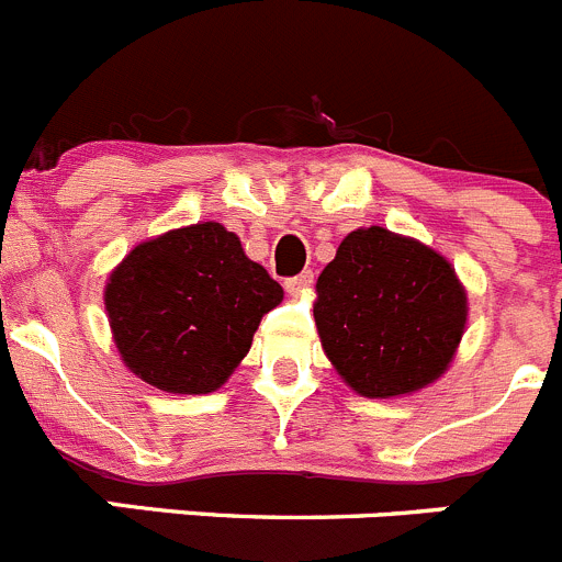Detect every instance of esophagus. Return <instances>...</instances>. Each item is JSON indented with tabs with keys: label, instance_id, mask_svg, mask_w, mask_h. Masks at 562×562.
Here are the masks:
<instances>
[{
	"label": "esophagus",
	"instance_id": "esophagus-1",
	"mask_svg": "<svg viewBox=\"0 0 562 562\" xmlns=\"http://www.w3.org/2000/svg\"><path fill=\"white\" fill-rule=\"evenodd\" d=\"M312 284H314L312 272H301V276L286 278V281H284L286 292H290L292 297H297V295H303V292H308V290H312Z\"/></svg>",
	"mask_w": 562,
	"mask_h": 562
}]
</instances>
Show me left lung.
<instances>
[{
  "label": "left lung",
  "instance_id": "1",
  "mask_svg": "<svg viewBox=\"0 0 562 562\" xmlns=\"http://www.w3.org/2000/svg\"><path fill=\"white\" fill-rule=\"evenodd\" d=\"M467 319V286L450 259L383 226L347 234L317 278L319 341L361 397H403L436 383Z\"/></svg>",
  "mask_w": 562,
  "mask_h": 562
}]
</instances>
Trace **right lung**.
I'll use <instances>...</instances> for the list:
<instances>
[{
  "label": "right lung",
  "mask_w": 562,
  "mask_h": 562,
  "mask_svg": "<svg viewBox=\"0 0 562 562\" xmlns=\"http://www.w3.org/2000/svg\"><path fill=\"white\" fill-rule=\"evenodd\" d=\"M281 301V284L215 221L135 245L104 284L121 361L168 394L217 392Z\"/></svg>",
  "instance_id": "obj_1"
}]
</instances>
